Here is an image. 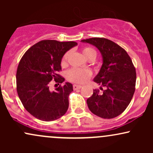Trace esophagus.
<instances>
[{
  "instance_id": "34e87169",
  "label": "esophagus",
  "mask_w": 153,
  "mask_h": 153,
  "mask_svg": "<svg viewBox=\"0 0 153 153\" xmlns=\"http://www.w3.org/2000/svg\"><path fill=\"white\" fill-rule=\"evenodd\" d=\"M81 88L82 86L80 85H76V84H74V85H73V89H74V90H78V89Z\"/></svg>"
}]
</instances>
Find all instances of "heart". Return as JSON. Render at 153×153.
I'll return each mask as SVG.
<instances>
[{
  "label": "heart",
  "mask_w": 153,
  "mask_h": 153,
  "mask_svg": "<svg viewBox=\"0 0 153 153\" xmlns=\"http://www.w3.org/2000/svg\"><path fill=\"white\" fill-rule=\"evenodd\" d=\"M84 56L88 59H95L96 57V52L91 47H84L82 50ZM68 57V52H66L62 56L61 59V65L65 66ZM92 75V72L88 68H73L66 73V78L70 81L76 82V83H83L86 82Z\"/></svg>",
  "instance_id": "obj_1"
}]
</instances>
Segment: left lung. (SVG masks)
Listing matches in <instances>:
<instances>
[{"mask_svg": "<svg viewBox=\"0 0 153 153\" xmlns=\"http://www.w3.org/2000/svg\"><path fill=\"white\" fill-rule=\"evenodd\" d=\"M82 42L96 46L103 57L102 66L94 80L102 92L94 90L87 99L88 108L103 119L118 117L129 106L135 91L136 71L132 61L124 49L108 39L94 37Z\"/></svg>", "mask_w": 153, "mask_h": 153, "instance_id": "8db88e82", "label": "left lung"}]
</instances>
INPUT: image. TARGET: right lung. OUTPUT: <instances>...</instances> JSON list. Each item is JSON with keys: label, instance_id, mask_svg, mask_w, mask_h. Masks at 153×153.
<instances>
[{"label": "right lung", "instance_id": "right-lung-1", "mask_svg": "<svg viewBox=\"0 0 153 153\" xmlns=\"http://www.w3.org/2000/svg\"><path fill=\"white\" fill-rule=\"evenodd\" d=\"M75 45V42L42 40L21 59L16 72L17 93L25 109L35 118L51 122L68 111L73 85L65 82L61 85L65 78L58 73L62 71V56ZM52 80L61 84L54 91L49 89Z\"/></svg>", "mask_w": 153, "mask_h": 153}]
</instances>
